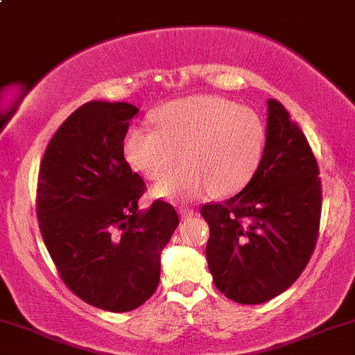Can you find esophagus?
Listing matches in <instances>:
<instances>
[{
  "instance_id": "1",
  "label": "esophagus",
  "mask_w": 355,
  "mask_h": 355,
  "mask_svg": "<svg viewBox=\"0 0 355 355\" xmlns=\"http://www.w3.org/2000/svg\"><path fill=\"white\" fill-rule=\"evenodd\" d=\"M195 215H196V211L193 210V208H189V207H182L180 208V216L183 220L191 218V216H195Z\"/></svg>"
}]
</instances>
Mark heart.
Listing matches in <instances>:
<instances>
[{
  "instance_id": "heart-1",
  "label": "heart",
  "mask_w": 355,
  "mask_h": 355,
  "mask_svg": "<svg viewBox=\"0 0 355 355\" xmlns=\"http://www.w3.org/2000/svg\"><path fill=\"white\" fill-rule=\"evenodd\" d=\"M155 130L134 127L123 155L148 180H160L178 162L187 166L165 178L153 193L172 202L236 193L261 164L266 127L258 114L215 96H190L157 110ZM181 157H178V155Z\"/></svg>"
}]
</instances>
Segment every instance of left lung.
<instances>
[{
  "instance_id": "8db88e82",
  "label": "left lung",
  "mask_w": 355,
  "mask_h": 355,
  "mask_svg": "<svg viewBox=\"0 0 355 355\" xmlns=\"http://www.w3.org/2000/svg\"><path fill=\"white\" fill-rule=\"evenodd\" d=\"M319 166L306 135L281 102L268 101L266 147L240 193L205 203L207 261L228 300L261 304L300 277L314 253L321 221Z\"/></svg>"
}]
</instances>
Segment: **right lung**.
Segmentation results:
<instances>
[{"label": "right lung", "mask_w": 355, "mask_h": 355, "mask_svg": "<svg viewBox=\"0 0 355 355\" xmlns=\"http://www.w3.org/2000/svg\"><path fill=\"white\" fill-rule=\"evenodd\" d=\"M137 112L127 102L80 105L53 135L37 177V223L55 270L76 296L110 313L155 293L160 253L178 226L164 200L139 211L145 183L123 157Z\"/></svg>", "instance_id": "obj_1"}]
</instances>
